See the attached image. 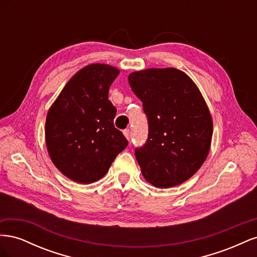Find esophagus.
I'll use <instances>...</instances> for the list:
<instances>
[{"instance_id": "esophagus-1", "label": "esophagus", "mask_w": 257, "mask_h": 257, "mask_svg": "<svg viewBox=\"0 0 257 257\" xmlns=\"http://www.w3.org/2000/svg\"><path fill=\"white\" fill-rule=\"evenodd\" d=\"M123 135L125 136V138H126V139H130V130H128V128L124 130V131H123Z\"/></svg>"}]
</instances>
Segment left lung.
<instances>
[{
    "mask_svg": "<svg viewBox=\"0 0 257 257\" xmlns=\"http://www.w3.org/2000/svg\"><path fill=\"white\" fill-rule=\"evenodd\" d=\"M128 83L148 116L147 143L135 150L143 176L157 188L185 182L204 164L213 123L199 89L174 67L131 73Z\"/></svg>",
    "mask_w": 257,
    "mask_h": 257,
    "instance_id": "1",
    "label": "left lung"
}]
</instances>
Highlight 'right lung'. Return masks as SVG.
<instances>
[{
	"mask_svg": "<svg viewBox=\"0 0 257 257\" xmlns=\"http://www.w3.org/2000/svg\"><path fill=\"white\" fill-rule=\"evenodd\" d=\"M116 67L90 64L77 72L49 108L45 138L49 157L71 180L89 184L103 178L127 146L113 125L116 109L108 90Z\"/></svg>",
	"mask_w": 257,
	"mask_h": 257,
	"instance_id": "right-lung-1",
	"label": "right lung"
}]
</instances>
